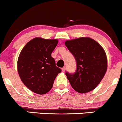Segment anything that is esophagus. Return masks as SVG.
Masks as SVG:
<instances>
[{"instance_id": "1", "label": "esophagus", "mask_w": 122, "mask_h": 122, "mask_svg": "<svg viewBox=\"0 0 122 122\" xmlns=\"http://www.w3.org/2000/svg\"><path fill=\"white\" fill-rule=\"evenodd\" d=\"M65 70H66L65 67H63V68H62V71H63V72H65Z\"/></svg>"}]
</instances>
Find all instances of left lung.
Returning a JSON list of instances; mask_svg holds the SVG:
<instances>
[{
    "mask_svg": "<svg viewBox=\"0 0 122 122\" xmlns=\"http://www.w3.org/2000/svg\"><path fill=\"white\" fill-rule=\"evenodd\" d=\"M65 44L77 63L74 73H65L71 86L79 93L93 90L102 80L107 70V58L103 48L89 37L66 41Z\"/></svg>",
    "mask_w": 122,
    "mask_h": 122,
    "instance_id": "left-lung-1",
    "label": "left lung"
}]
</instances>
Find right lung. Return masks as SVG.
<instances>
[{
    "label": "right lung",
    "mask_w": 122,
    "mask_h": 122,
    "mask_svg": "<svg viewBox=\"0 0 122 122\" xmlns=\"http://www.w3.org/2000/svg\"><path fill=\"white\" fill-rule=\"evenodd\" d=\"M57 43V39L34 38L26 43L20 53L18 73L23 84L35 93H47L62 71L51 57Z\"/></svg>",
    "instance_id": "add662e5"
}]
</instances>
